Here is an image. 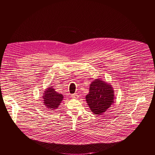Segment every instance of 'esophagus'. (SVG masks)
Wrapping results in <instances>:
<instances>
[{"instance_id":"34e87169","label":"esophagus","mask_w":155,"mask_h":155,"mask_svg":"<svg viewBox=\"0 0 155 155\" xmlns=\"http://www.w3.org/2000/svg\"><path fill=\"white\" fill-rule=\"evenodd\" d=\"M71 97L72 98H77L78 97V95L77 94L75 93V94H73L71 95Z\"/></svg>"}]
</instances>
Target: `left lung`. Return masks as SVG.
Masks as SVG:
<instances>
[{"mask_svg":"<svg viewBox=\"0 0 155 155\" xmlns=\"http://www.w3.org/2000/svg\"><path fill=\"white\" fill-rule=\"evenodd\" d=\"M114 97V92L110 84L101 79H95L90 84L86 100L92 112L101 115L113 105Z\"/></svg>","mask_w":155,"mask_h":155,"instance_id":"left-lung-1","label":"left lung"}]
</instances>
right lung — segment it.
<instances>
[{
	"label": "right lung",
	"instance_id": "obj_1",
	"mask_svg": "<svg viewBox=\"0 0 155 155\" xmlns=\"http://www.w3.org/2000/svg\"><path fill=\"white\" fill-rule=\"evenodd\" d=\"M44 105L50 110H54L58 108L63 99V95L57 91L52 86H50L44 91L42 96Z\"/></svg>",
	"mask_w": 155,
	"mask_h": 155
}]
</instances>
